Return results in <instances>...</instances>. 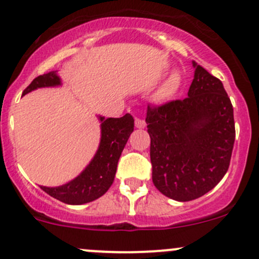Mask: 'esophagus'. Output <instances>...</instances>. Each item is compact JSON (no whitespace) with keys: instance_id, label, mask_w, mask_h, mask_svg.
Segmentation results:
<instances>
[{"instance_id":"obj_1","label":"esophagus","mask_w":259,"mask_h":259,"mask_svg":"<svg viewBox=\"0 0 259 259\" xmlns=\"http://www.w3.org/2000/svg\"><path fill=\"white\" fill-rule=\"evenodd\" d=\"M135 126H137L138 129H144L145 121L143 119H140V117H137V119H135Z\"/></svg>"}]
</instances>
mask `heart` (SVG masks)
I'll use <instances>...</instances> for the list:
<instances>
[{"instance_id":"obj_1","label":"heart","mask_w":259,"mask_h":259,"mask_svg":"<svg viewBox=\"0 0 259 259\" xmlns=\"http://www.w3.org/2000/svg\"><path fill=\"white\" fill-rule=\"evenodd\" d=\"M180 85H182V76L179 72H173L165 81L163 88L160 89V98L161 99H170L179 91Z\"/></svg>"}]
</instances>
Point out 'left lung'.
Wrapping results in <instances>:
<instances>
[{"instance_id": "left-lung-1", "label": "left lung", "mask_w": 259, "mask_h": 259, "mask_svg": "<svg viewBox=\"0 0 259 259\" xmlns=\"http://www.w3.org/2000/svg\"><path fill=\"white\" fill-rule=\"evenodd\" d=\"M195 67L188 96L148 105L150 161L156 189L189 202L213 189L231 163L236 127L231 99L219 79Z\"/></svg>"}]
</instances>
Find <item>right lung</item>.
<instances>
[{"label": "right lung", "instance_id": "add662e5", "mask_svg": "<svg viewBox=\"0 0 259 259\" xmlns=\"http://www.w3.org/2000/svg\"><path fill=\"white\" fill-rule=\"evenodd\" d=\"M60 85V79L55 71L35 77L23 90L22 95L37 88ZM101 140L95 156L85 170L77 178L57 188L42 187L49 195L66 204H85L98 199L108 192L116 173L117 161L121 151L134 130V119L130 114L121 117H100Z\"/></svg>", "mask_w": 259, "mask_h": 259}]
</instances>
